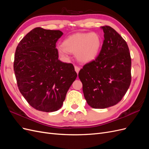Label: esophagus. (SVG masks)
<instances>
[{"label": "esophagus", "mask_w": 149, "mask_h": 149, "mask_svg": "<svg viewBox=\"0 0 149 149\" xmlns=\"http://www.w3.org/2000/svg\"><path fill=\"white\" fill-rule=\"evenodd\" d=\"M74 70H75V71L76 72V73H77V74H78L79 71V70H80L78 66H74Z\"/></svg>", "instance_id": "obj_1"}]
</instances>
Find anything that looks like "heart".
<instances>
[{"label":"heart","mask_w":149,"mask_h":149,"mask_svg":"<svg viewBox=\"0 0 149 149\" xmlns=\"http://www.w3.org/2000/svg\"><path fill=\"white\" fill-rule=\"evenodd\" d=\"M102 38L97 32H79L69 36L58 48L59 55L68 57L69 53H75L76 59L82 63H88L98 56L102 47Z\"/></svg>","instance_id":"obj_1"}]
</instances>
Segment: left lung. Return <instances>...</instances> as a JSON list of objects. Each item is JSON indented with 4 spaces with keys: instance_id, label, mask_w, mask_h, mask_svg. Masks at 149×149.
<instances>
[{
    "instance_id": "left-lung-1",
    "label": "left lung",
    "mask_w": 149,
    "mask_h": 149,
    "mask_svg": "<svg viewBox=\"0 0 149 149\" xmlns=\"http://www.w3.org/2000/svg\"><path fill=\"white\" fill-rule=\"evenodd\" d=\"M101 28L104 39L100 53L78 74L86 100L94 109L117 104L131 82V58L127 43L111 26Z\"/></svg>"
}]
</instances>
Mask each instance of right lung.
Returning <instances> with one entry per match:
<instances>
[{
  "label": "right lung",
  "instance_id": "1",
  "mask_svg": "<svg viewBox=\"0 0 149 149\" xmlns=\"http://www.w3.org/2000/svg\"><path fill=\"white\" fill-rule=\"evenodd\" d=\"M60 30L37 27L17 47L13 70L22 96L34 109L43 112L60 109L77 77L71 63L58 60L56 43Z\"/></svg>",
  "mask_w": 149,
  "mask_h": 149
}]
</instances>
